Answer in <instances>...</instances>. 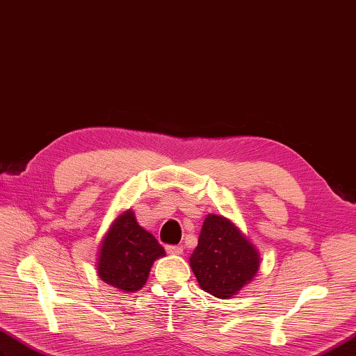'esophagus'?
<instances>
[{"label":"esophagus","instance_id":"1","mask_svg":"<svg viewBox=\"0 0 356 356\" xmlns=\"http://www.w3.org/2000/svg\"><path fill=\"white\" fill-rule=\"evenodd\" d=\"M165 251H168L169 254H181V252L184 251V248L181 247V245H168V247H165Z\"/></svg>","mask_w":356,"mask_h":356}]
</instances>
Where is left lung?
<instances>
[{
	"instance_id": "1",
	"label": "left lung",
	"mask_w": 356,
	"mask_h": 356,
	"mask_svg": "<svg viewBox=\"0 0 356 356\" xmlns=\"http://www.w3.org/2000/svg\"><path fill=\"white\" fill-rule=\"evenodd\" d=\"M259 252L230 220L209 215L198 247L191 256L200 286L219 298H230L250 283L259 270Z\"/></svg>"
}]
</instances>
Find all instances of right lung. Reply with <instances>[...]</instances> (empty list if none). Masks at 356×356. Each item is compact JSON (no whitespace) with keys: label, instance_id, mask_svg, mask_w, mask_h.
I'll return each instance as SVG.
<instances>
[{"label":"right lung","instance_id":"obj_1","mask_svg":"<svg viewBox=\"0 0 356 356\" xmlns=\"http://www.w3.org/2000/svg\"><path fill=\"white\" fill-rule=\"evenodd\" d=\"M164 254L161 245L128 210L115 219L102 242L99 277L117 289L136 292L146 283L154 260Z\"/></svg>","mask_w":356,"mask_h":356}]
</instances>
